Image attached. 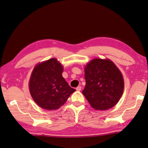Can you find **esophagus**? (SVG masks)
<instances>
[{
    "label": "esophagus",
    "mask_w": 148,
    "mask_h": 148,
    "mask_svg": "<svg viewBox=\"0 0 148 148\" xmlns=\"http://www.w3.org/2000/svg\"><path fill=\"white\" fill-rule=\"evenodd\" d=\"M81 90V86H78L77 88H76V90H77V91H80Z\"/></svg>",
    "instance_id": "obj_1"
}]
</instances>
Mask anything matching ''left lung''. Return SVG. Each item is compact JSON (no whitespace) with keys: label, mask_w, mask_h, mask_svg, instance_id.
Segmentation results:
<instances>
[{"label":"left lung","mask_w":148,"mask_h":148,"mask_svg":"<svg viewBox=\"0 0 148 148\" xmlns=\"http://www.w3.org/2000/svg\"><path fill=\"white\" fill-rule=\"evenodd\" d=\"M86 86L82 94L96 110H106L118 103L124 91V79L109 59H94L84 67Z\"/></svg>","instance_id":"8db88e82"}]
</instances>
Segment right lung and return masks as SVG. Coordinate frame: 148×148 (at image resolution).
<instances>
[{
    "instance_id": "obj_1",
    "label": "right lung",
    "mask_w": 148,
    "mask_h": 148,
    "mask_svg": "<svg viewBox=\"0 0 148 148\" xmlns=\"http://www.w3.org/2000/svg\"><path fill=\"white\" fill-rule=\"evenodd\" d=\"M63 66L57 59L38 63L29 82V91L37 104L46 110H56L64 104L75 89L62 77Z\"/></svg>"
}]
</instances>
